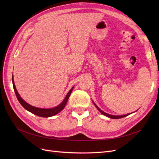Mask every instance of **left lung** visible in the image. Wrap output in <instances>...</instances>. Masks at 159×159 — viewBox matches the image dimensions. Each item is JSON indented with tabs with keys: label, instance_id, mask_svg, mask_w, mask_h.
<instances>
[{
	"label": "left lung",
	"instance_id": "left-lung-1",
	"mask_svg": "<svg viewBox=\"0 0 159 159\" xmlns=\"http://www.w3.org/2000/svg\"><path fill=\"white\" fill-rule=\"evenodd\" d=\"M94 105H95V106L98 108V110L99 111H100L101 113H102L103 115H105V116H107V117H109V118H111V119H120V118L126 117V116H127V115H129V114L124 115H109V114H107V113H105L104 111H103L102 110H101L95 103H94Z\"/></svg>",
	"mask_w": 159,
	"mask_h": 159
}]
</instances>
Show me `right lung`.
Instances as JSON below:
<instances>
[{
	"label": "right lung",
	"mask_w": 159,
	"mask_h": 159,
	"mask_svg": "<svg viewBox=\"0 0 159 159\" xmlns=\"http://www.w3.org/2000/svg\"><path fill=\"white\" fill-rule=\"evenodd\" d=\"M12 84H13L14 92H15V94L16 95V98L18 100V102H20V103L22 105V106L25 109H26L27 111H30L32 113L37 115V116L42 117H49L54 116V115L60 113L61 110H63L66 106L67 102H68V100L70 98V95H71V91H72V90H73V88H72L70 90L68 93L67 94V95L66 96V98L64 99L63 102H62L58 106H57L54 108H52V109H41V108L33 107V106H32V105L27 103L26 102H25V101H24L20 98V96L19 95L18 91L16 89L15 85H14V80H13V76H12Z\"/></svg>",
	"instance_id": "add662e5"
}]
</instances>
